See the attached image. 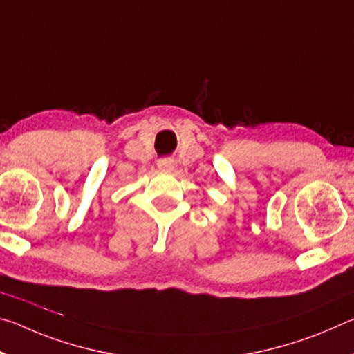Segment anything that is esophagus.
Listing matches in <instances>:
<instances>
[{
	"mask_svg": "<svg viewBox=\"0 0 354 354\" xmlns=\"http://www.w3.org/2000/svg\"><path fill=\"white\" fill-rule=\"evenodd\" d=\"M173 167H175V162H173L170 158H164L158 162V169L164 173H170L173 170Z\"/></svg>",
	"mask_w": 354,
	"mask_h": 354,
	"instance_id": "1",
	"label": "esophagus"
}]
</instances>
